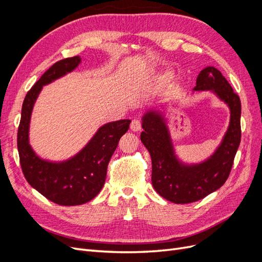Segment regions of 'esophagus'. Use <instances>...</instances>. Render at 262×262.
Wrapping results in <instances>:
<instances>
[{
  "mask_svg": "<svg viewBox=\"0 0 262 262\" xmlns=\"http://www.w3.org/2000/svg\"><path fill=\"white\" fill-rule=\"evenodd\" d=\"M130 128L132 131L134 132H138L141 130L142 128V123L141 121L139 120V119H133V120L131 121V124H130Z\"/></svg>",
  "mask_w": 262,
  "mask_h": 262,
  "instance_id": "1",
  "label": "esophagus"
}]
</instances>
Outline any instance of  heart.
Wrapping results in <instances>:
<instances>
[{
    "label": "heart",
    "instance_id": "obj_1",
    "mask_svg": "<svg viewBox=\"0 0 262 262\" xmlns=\"http://www.w3.org/2000/svg\"><path fill=\"white\" fill-rule=\"evenodd\" d=\"M169 77H170V74H169V73H164V74H162V75L160 76V81H161V82H166V81L169 80Z\"/></svg>",
    "mask_w": 262,
    "mask_h": 262
}]
</instances>
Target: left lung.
<instances>
[{
	"mask_svg": "<svg viewBox=\"0 0 262 262\" xmlns=\"http://www.w3.org/2000/svg\"><path fill=\"white\" fill-rule=\"evenodd\" d=\"M193 91L213 92L231 110V120L223 140L204 162L187 165L178 160L162 114L148 110L142 119L144 131L141 133V141L152 158L153 187L164 199L177 204L201 200L225 184L242 137L239 96L217 69H203L196 77Z\"/></svg>",
	"mask_w": 262,
	"mask_h": 262,
	"instance_id": "1",
	"label": "left lung"
}]
</instances>
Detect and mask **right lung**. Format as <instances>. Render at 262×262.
I'll use <instances>...</instances> for the list:
<instances>
[{
    "mask_svg": "<svg viewBox=\"0 0 262 262\" xmlns=\"http://www.w3.org/2000/svg\"><path fill=\"white\" fill-rule=\"evenodd\" d=\"M81 63L76 55L55 62L27 93L21 107L17 148L21 170L28 184L47 199L60 205H78L96 196L106 180L110 158L118 142L128 131L130 120L106 123L75 156L54 163L36 155L29 144V123L33 108L42 86L66 75Z\"/></svg>",
    "mask_w": 262,
    "mask_h": 262,
    "instance_id": "1",
    "label": "right lung"
}]
</instances>
